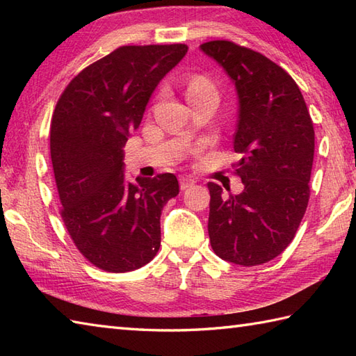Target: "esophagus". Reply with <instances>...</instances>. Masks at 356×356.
<instances>
[{"label":"esophagus","mask_w":356,"mask_h":356,"mask_svg":"<svg viewBox=\"0 0 356 356\" xmlns=\"http://www.w3.org/2000/svg\"><path fill=\"white\" fill-rule=\"evenodd\" d=\"M179 180H180V190H188V188L194 186V184H195L194 180L188 176H182Z\"/></svg>","instance_id":"esophagus-1"}]
</instances>
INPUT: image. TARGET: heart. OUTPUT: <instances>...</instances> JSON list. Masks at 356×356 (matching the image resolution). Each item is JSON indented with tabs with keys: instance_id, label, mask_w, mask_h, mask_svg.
I'll use <instances>...</instances> for the list:
<instances>
[{
	"instance_id": "obj_1",
	"label": "heart",
	"mask_w": 356,
	"mask_h": 356,
	"mask_svg": "<svg viewBox=\"0 0 356 356\" xmlns=\"http://www.w3.org/2000/svg\"><path fill=\"white\" fill-rule=\"evenodd\" d=\"M207 93H216V86L211 82L207 76H195L190 81V84L186 87L188 97L207 95Z\"/></svg>"
}]
</instances>
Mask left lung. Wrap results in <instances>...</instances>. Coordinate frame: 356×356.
Listing matches in <instances>:
<instances>
[{"mask_svg": "<svg viewBox=\"0 0 356 356\" xmlns=\"http://www.w3.org/2000/svg\"><path fill=\"white\" fill-rule=\"evenodd\" d=\"M229 74L238 95L234 151L245 188L225 195L208 184L211 246L220 259L257 266L282 254L303 218L311 188L315 131L291 74L261 53L232 41L200 45Z\"/></svg>", "mask_w": 356, "mask_h": 356, "instance_id": "8db88e82", "label": "left lung"}]
</instances>
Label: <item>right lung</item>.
<instances>
[{
  "mask_svg": "<svg viewBox=\"0 0 356 356\" xmlns=\"http://www.w3.org/2000/svg\"><path fill=\"white\" fill-rule=\"evenodd\" d=\"M186 51L185 44L122 45L79 72L53 111L59 214L78 251L102 270L139 269L161 246V214L179 182L171 172L128 180L122 148L151 93Z\"/></svg>",
  "mask_w": 356,
  "mask_h": 356,
  "instance_id": "right-lung-1",
  "label": "right lung"
}]
</instances>
